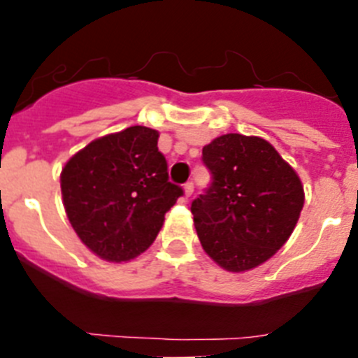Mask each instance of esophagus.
<instances>
[{
	"label": "esophagus",
	"mask_w": 358,
	"mask_h": 358,
	"mask_svg": "<svg viewBox=\"0 0 358 358\" xmlns=\"http://www.w3.org/2000/svg\"><path fill=\"white\" fill-rule=\"evenodd\" d=\"M182 189H185L186 197H189V195L194 194V182H186L185 188H182Z\"/></svg>",
	"instance_id": "1"
}]
</instances>
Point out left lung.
Here are the masks:
<instances>
[{"mask_svg":"<svg viewBox=\"0 0 358 358\" xmlns=\"http://www.w3.org/2000/svg\"><path fill=\"white\" fill-rule=\"evenodd\" d=\"M211 186L192 202L202 249L229 273L267 262L292 235L305 204L296 170L258 136L224 134L202 148Z\"/></svg>","mask_w":358,"mask_h":358,"instance_id":"8db88e82","label":"left lung"}]
</instances>
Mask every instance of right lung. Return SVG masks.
I'll use <instances>...</instances> for the list:
<instances>
[{
    "label": "right lung",
    "mask_w": 358,
    "mask_h": 358,
    "mask_svg": "<svg viewBox=\"0 0 358 358\" xmlns=\"http://www.w3.org/2000/svg\"><path fill=\"white\" fill-rule=\"evenodd\" d=\"M159 132L134 125L85 145L61 172L62 204L85 248L107 262L147 251L182 195L169 181Z\"/></svg>",
    "instance_id": "add662e5"
}]
</instances>
